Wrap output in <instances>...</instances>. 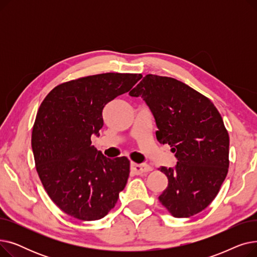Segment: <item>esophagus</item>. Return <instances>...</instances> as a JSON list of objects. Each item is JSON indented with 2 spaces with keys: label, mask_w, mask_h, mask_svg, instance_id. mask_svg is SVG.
Masks as SVG:
<instances>
[{
  "label": "esophagus",
  "mask_w": 257,
  "mask_h": 257,
  "mask_svg": "<svg viewBox=\"0 0 257 257\" xmlns=\"http://www.w3.org/2000/svg\"><path fill=\"white\" fill-rule=\"evenodd\" d=\"M131 171L137 175H142L144 173L152 171V167L148 166V165H139V164H136V163H132L131 164Z\"/></svg>",
  "instance_id": "34e87169"
}]
</instances>
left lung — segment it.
I'll use <instances>...</instances> for the list:
<instances>
[{"mask_svg": "<svg viewBox=\"0 0 257 257\" xmlns=\"http://www.w3.org/2000/svg\"><path fill=\"white\" fill-rule=\"evenodd\" d=\"M129 94L149 106L157 141L169 144L178 160L175 168H159L169 181L159 202L175 218L204 210L229 167V136L220 112L208 98L170 77L146 75Z\"/></svg>", "mask_w": 257, "mask_h": 257, "instance_id": "left-lung-1", "label": "left lung"}]
</instances>
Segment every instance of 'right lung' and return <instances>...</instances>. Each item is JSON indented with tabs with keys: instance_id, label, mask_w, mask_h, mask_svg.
I'll use <instances>...</instances> for the list:
<instances>
[{
	"instance_id": "1",
	"label": "right lung",
	"mask_w": 257,
	"mask_h": 257,
	"mask_svg": "<svg viewBox=\"0 0 257 257\" xmlns=\"http://www.w3.org/2000/svg\"><path fill=\"white\" fill-rule=\"evenodd\" d=\"M142 74L105 73L54 87L40 104L32 130L35 167L51 200L81 221L102 219L115 205L130 161L105 157L91 146L104 125L105 105L129 91Z\"/></svg>"
}]
</instances>
